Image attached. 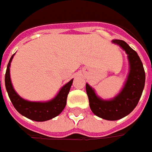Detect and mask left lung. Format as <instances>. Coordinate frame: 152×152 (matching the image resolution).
Here are the masks:
<instances>
[{
	"label": "left lung",
	"mask_w": 152,
	"mask_h": 152,
	"mask_svg": "<svg viewBox=\"0 0 152 152\" xmlns=\"http://www.w3.org/2000/svg\"><path fill=\"white\" fill-rule=\"evenodd\" d=\"M128 54L129 71L120 93L113 99H104L96 94L95 90L86 83L89 106L93 113L104 120L115 121L131 113L138 104L145 87V73L143 64L134 49L122 40H112Z\"/></svg>",
	"instance_id": "8db88e82"
}]
</instances>
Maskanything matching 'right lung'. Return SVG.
I'll return each instance as SVG.
<instances>
[{
	"instance_id": "right-lung-1",
	"label": "right lung",
	"mask_w": 152,
	"mask_h": 152,
	"mask_svg": "<svg viewBox=\"0 0 152 152\" xmlns=\"http://www.w3.org/2000/svg\"><path fill=\"white\" fill-rule=\"evenodd\" d=\"M13 56L14 54L11 57L9 63L7 67V71L5 75V85L11 102L12 103L14 108L22 115L36 122L48 121L59 115L66 105L67 96L73 83V79H71L69 83L64 84L58 91L57 95L48 101L42 102L26 100L17 94L11 82L10 65Z\"/></svg>"
}]
</instances>
